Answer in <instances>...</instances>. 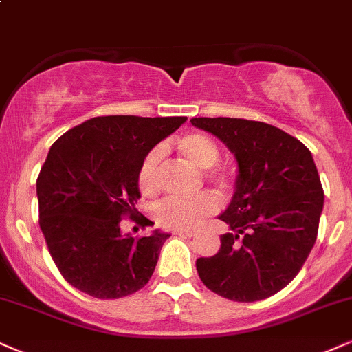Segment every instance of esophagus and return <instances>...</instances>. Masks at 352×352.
I'll list each match as a JSON object with an SVG mask.
<instances>
[{
  "label": "esophagus",
  "mask_w": 352,
  "mask_h": 352,
  "mask_svg": "<svg viewBox=\"0 0 352 352\" xmlns=\"http://www.w3.org/2000/svg\"><path fill=\"white\" fill-rule=\"evenodd\" d=\"M173 234L185 236V238H193V236H197V230H177L173 231Z\"/></svg>",
  "instance_id": "obj_1"
}]
</instances>
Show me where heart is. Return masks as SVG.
<instances>
[{"mask_svg": "<svg viewBox=\"0 0 352 352\" xmlns=\"http://www.w3.org/2000/svg\"><path fill=\"white\" fill-rule=\"evenodd\" d=\"M177 149L180 155L197 170H205L203 177L221 190L231 185V173L218 167L219 147L210 135L201 133H188L177 139ZM164 149L154 147L142 159L138 172V184L144 195H154L159 188L160 167H162ZM218 210V200L213 193H200L190 198L168 197L155 205L152 217L159 226L167 230H188L200 224Z\"/></svg>", "mask_w": 352, "mask_h": 352, "instance_id": "obj_1", "label": "heart"}]
</instances>
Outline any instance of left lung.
<instances>
[{
	"instance_id": "8db88e82",
	"label": "left lung",
	"mask_w": 352,
	"mask_h": 352,
	"mask_svg": "<svg viewBox=\"0 0 352 352\" xmlns=\"http://www.w3.org/2000/svg\"><path fill=\"white\" fill-rule=\"evenodd\" d=\"M238 160L236 192L219 219L231 232L197 259L201 282L232 302L272 297L303 267L318 234L324 193L308 147L285 131L239 118H193Z\"/></svg>"
}]
</instances>
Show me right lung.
<instances>
[{
  "label": "right lung",
  "instance_id": "1",
  "mask_svg": "<svg viewBox=\"0 0 352 352\" xmlns=\"http://www.w3.org/2000/svg\"><path fill=\"white\" fill-rule=\"evenodd\" d=\"M185 116H98L62 134L37 177L39 226L62 277L95 298H121L141 290L154 274L170 234L133 238L121 219L138 217V172L155 144L179 129Z\"/></svg>",
  "mask_w": 352,
  "mask_h": 352
}]
</instances>
